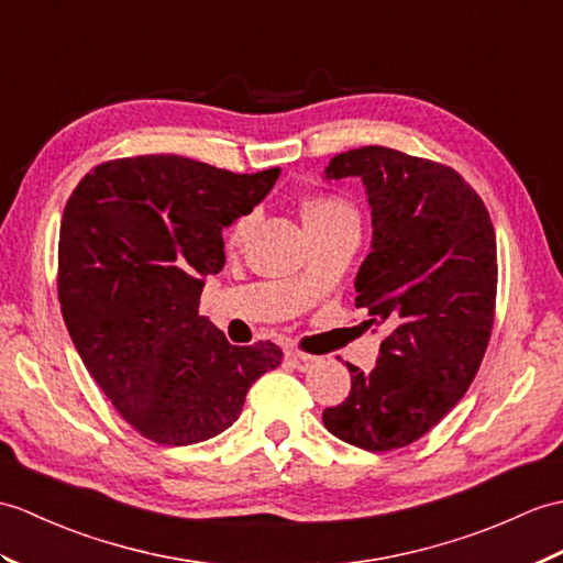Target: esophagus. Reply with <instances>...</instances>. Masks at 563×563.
<instances>
[{
    "instance_id": "obj_1",
    "label": "esophagus",
    "mask_w": 563,
    "mask_h": 563,
    "mask_svg": "<svg viewBox=\"0 0 563 563\" xmlns=\"http://www.w3.org/2000/svg\"><path fill=\"white\" fill-rule=\"evenodd\" d=\"M285 360L292 364L295 369H299V372H307L311 364H313V357L311 355H305V352H299V350H287L285 352Z\"/></svg>"
}]
</instances>
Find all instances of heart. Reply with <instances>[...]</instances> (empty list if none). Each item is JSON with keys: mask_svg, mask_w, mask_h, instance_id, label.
Masks as SVG:
<instances>
[{"mask_svg": "<svg viewBox=\"0 0 563 563\" xmlns=\"http://www.w3.org/2000/svg\"><path fill=\"white\" fill-rule=\"evenodd\" d=\"M302 216H305L311 238H323V234H333L341 230H357L360 232L357 208L338 194L311 196V199L302 208ZM252 228H254V213L240 216L232 222V228L228 232V244L240 246L246 240V234L252 232Z\"/></svg>", "mask_w": 563, "mask_h": 563, "instance_id": "heart-1", "label": "heart"}]
</instances>
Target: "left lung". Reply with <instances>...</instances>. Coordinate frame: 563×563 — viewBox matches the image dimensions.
Here are the masks:
<instances>
[{
	"instance_id": "obj_1",
	"label": "left lung",
	"mask_w": 563,
	"mask_h": 563,
	"mask_svg": "<svg viewBox=\"0 0 563 563\" xmlns=\"http://www.w3.org/2000/svg\"><path fill=\"white\" fill-rule=\"evenodd\" d=\"M325 177H360L374 242L355 307L386 325L372 372L347 364L350 396L323 410L333 437L364 451L410 446L473 384L496 309V234L485 201L453 167L384 146L335 155Z\"/></svg>"
}]
</instances>
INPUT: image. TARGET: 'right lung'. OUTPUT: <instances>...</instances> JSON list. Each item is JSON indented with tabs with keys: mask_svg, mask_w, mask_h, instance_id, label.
I'll use <instances>...</instances> for the list:
<instances>
[{
	"mask_svg": "<svg viewBox=\"0 0 563 563\" xmlns=\"http://www.w3.org/2000/svg\"><path fill=\"white\" fill-rule=\"evenodd\" d=\"M278 175L136 155L96 165L64 206L62 317L88 374L141 437L189 446L220 434L280 364L278 345H230L199 317L203 276L225 266L222 228L252 213Z\"/></svg>",
	"mask_w": 563,
	"mask_h": 563,
	"instance_id": "obj_1",
	"label": "right lung"
}]
</instances>
